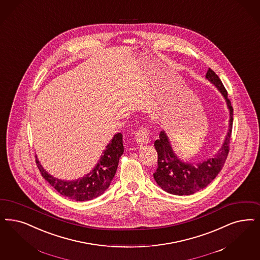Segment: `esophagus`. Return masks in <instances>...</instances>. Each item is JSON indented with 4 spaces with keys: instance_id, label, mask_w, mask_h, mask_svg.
<instances>
[{
    "instance_id": "esophagus-1",
    "label": "esophagus",
    "mask_w": 260,
    "mask_h": 260,
    "mask_svg": "<svg viewBox=\"0 0 260 260\" xmlns=\"http://www.w3.org/2000/svg\"><path fill=\"white\" fill-rule=\"evenodd\" d=\"M135 140L139 146H144L150 143V135L149 131L146 127H142L135 134Z\"/></svg>"
}]
</instances>
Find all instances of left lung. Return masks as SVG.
Returning <instances> with one entry per match:
<instances>
[{
    "label": "left lung",
    "mask_w": 260,
    "mask_h": 260,
    "mask_svg": "<svg viewBox=\"0 0 260 260\" xmlns=\"http://www.w3.org/2000/svg\"><path fill=\"white\" fill-rule=\"evenodd\" d=\"M206 79L224 97L230 112L229 129L218 152L211 157L198 162L181 160L174 152L168 135L162 129L159 138L154 142L158 159L153 179L159 187L172 195L188 196L206 187L222 170L229 153V144L233 129V108L222 81L210 68L206 72Z\"/></svg>",
    "instance_id": "8db88e82"
}]
</instances>
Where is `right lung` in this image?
I'll return each instance as SVG.
<instances>
[{"instance_id":"add662e5","label":"right lung","mask_w":260,"mask_h":260,"mask_svg":"<svg viewBox=\"0 0 260 260\" xmlns=\"http://www.w3.org/2000/svg\"><path fill=\"white\" fill-rule=\"evenodd\" d=\"M123 153V135L118 133L104 150L95 167L80 179L64 180L54 178L42 167L37 157L36 164L42 177L59 194L71 200L85 202L101 196L109 187Z\"/></svg>"}]
</instances>
